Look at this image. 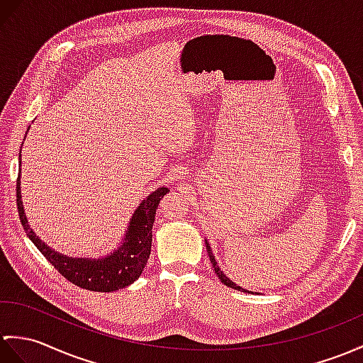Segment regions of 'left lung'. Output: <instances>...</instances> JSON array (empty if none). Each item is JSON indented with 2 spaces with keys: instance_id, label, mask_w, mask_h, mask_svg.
<instances>
[{
  "instance_id": "left-lung-1",
  "label": "left lung",
  "mask_w": 363,
  "mask_h": 363,
  "mask_svg": "<svg viewBox=\"0 0 363 363\" xmlns=\"http://www.w3.org/2000/svg\"><path fill=\"white\" fill-rule=\"evenodd\" d=\"M206 247H207V252H208V258H210V261H212V266H213V271H215V274L218 275V278H220L221 280V283H224L225 286H229V288H232V289H237V291H241V292H249L247 289H242L241 286H237L235 284L229 277H225V274L221 271V267L218 266V263H216V259H215V255L212 254V249H210V244L207 242V240H206Z\"/></svg>"
}]
</instances>
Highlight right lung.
<instances>
[{"label": "right lung", "mask_w": 363, "mask_h": 363, "mask_svg": "<svg viewBox=\"0 0 363 363\" xmlns=\"http://www.w3.org/2000/svg\"><path fill=\"white\" fill-rule=\"evenodd\" d=\"M20 178L21 170H18V179H16V206H18L20 221L29 240L35 244V247L66 280H69L79 288L96 292L119 291L138 280L150 258L151 240H153L151 229H153L156 208L170 190L167 187H159L140 202L138 208L134 210L119 247L114 249L111 254L100 258H74L49 247L30 229L21 201Z\"/></svg>", "instance_id": "1"}]
</instances>
